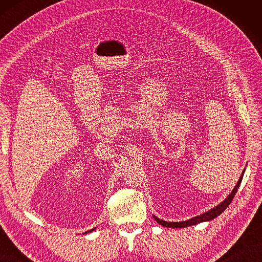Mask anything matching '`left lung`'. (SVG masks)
<instances>
[{"mask_svg":"<svg viewBox=\"0 0 262 262\" xmlns=\"http://www.w3.org/2000/svg\"><path fill=\"white\" fill-rule=\"evenodd\" d=\"M244 171H246V169L243 170L242 174H241V177H240V179H238V181H237V183H236V186L234 187V189H233L232 192L229 194V196H227V198H225V200H223V202H222L220 205H217L216 207L211 208V209L208 210V211H206V213H204V214H202V215H198V216H196V217H192V219L188 220V221H183V222H165V221H162V220L158 219L157 216L153 215L154 220L157 221L158 223L161 224L162 226H165V227H173V229H178V227H180V229H181V227H188V226H191V225H196V224L202 223V222H207V221L214 220L215 217L221 215L227 207H229V205L231 204L233 198H234V196H235V193H236V191H237L238 187H240V185H241L242 178H243V174H244Z\"/></svg>","mask_w":262,"mask_h":262,"instance_id":"obj_1","label":"left lung"}]
</instances>
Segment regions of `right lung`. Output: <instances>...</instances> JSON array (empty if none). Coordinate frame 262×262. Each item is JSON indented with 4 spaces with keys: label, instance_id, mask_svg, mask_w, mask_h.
<instances>
[{
    "label": "right lung",
    "instance_id": "right-lung-1",
    "mask_svg": "<svg viewBox=\"0 0 262 262\" xmlns=\"http://www.w3.org/2000/svg\"><path fill=\"white\" fill-rule=\"evenodd\" d=\"M93 230H96V227H94V229H92V230H90V231H86V232H85V234H86V233H89V232H92Z\"/></svg>",
    "mask_w": 262,
    "mask_h": 262
}]
</instances>
